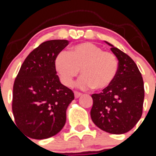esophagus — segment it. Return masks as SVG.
Wrapping results in <instances>:
<instances>
[{"label": "esophagus", "instance_id": "34e87169", "mask_svg": "<svg viewBox=\"0 0 156 156\" xmlns=\"http://www.w3.org/2000/svg\"><path fill=\"white\" fill-rule=\"evenodd\" d=\"M74 95H75L76 98H80L81 96V95H82V94L80 93V92L74 91Z\"/></svg>", "mask_w": 156, "mask_h": 156}]
</instances>
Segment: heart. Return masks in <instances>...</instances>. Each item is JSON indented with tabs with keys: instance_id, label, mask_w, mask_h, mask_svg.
Instances as JSON below:
<instances>
[{
	"instance_id": "heart-1",
	"label": "heart",
	"mask_w": 156,
	"mask_h": 156,
	"mask_svg": "<svg viewBox=\"0 0 156 156\" xmlns=\"http://www.w3.org/2000/svg\"><path fill=\"white\" fill-rule=\"evenodd\" d=\"M55 69L61 82L70 87L81 69L82 76L76 86L81 89L93 87L103 90L112 83L119 70V62L113 53L104 51L91 43H82L62 51L56 55Z\"/></svg>"
}]
</instances>
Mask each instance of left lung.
Returning <instances> with one entry per match:
<instances>
[{"label": "left lung", "instance_id": "obj_1", "mask_svg": "<svg viewBox=\"0 0 156 156\" xmlns=\"http://www.w3.org/2000/svg\"><path fill=\"white\" fill-rule=\"evenodd\" d=\"M119 62V70L110 86L91 95L90 117L98 127L114 134L128 132L142 115L144 89L143 78L133 59L105 41Z\"/></svg>", "mask_w": 156, "mask_h": 156}]
</instances>
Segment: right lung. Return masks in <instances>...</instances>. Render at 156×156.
<instances>
[{"label": "right lung", "mask_w": 156, "mask_h": 156, "mask_svg": "<svg viewBox=\"0 0 156 156\" xmlns=\"http://www.w3.org/2000/svg\"><path fill=\"white\" fill-rule=\"evenodd\" d=\"M69 43L67 40L42 43L25 59L14 83L15 120L30 138L55 136L66 124V109L74 94L60 82L54 61Z\"/></svg>", "instance_id": "right-lung-1"}]
</instances>
